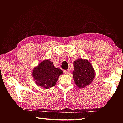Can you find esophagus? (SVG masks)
<instances>
[{"label": "esophagus", "instance_id": "esophagus-1", "mask_svg": "<svg viewBox=\"0 0 123 123\" xmlns=\"http://www.w3.org/2000/svg\"><path fill=\"white\" fill-rule=\"evenodd\" d=\"M64 73L65 74H69V71H68V70H64Z\"/></svg>", "mask_w": 123, "mask_h": 123}]
</instances>
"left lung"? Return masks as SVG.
Instances as JSON below:
<instances>
[{"label": "left lung", "instance_id": "obj_1", "mask_svg": "<svg viewBox=\"0 0 123 123\" xmlns=\"http://www.w3.org/2000/svg\"><path fill=\"white\" fill-rule=\"evenodd\" d=\"M73 80L79 88H83L93 82L95 72L88 60L81 58L77 59L73 63Z\"/></svg>", "mask_w": 123, "mask_h": 123}]
</instances>
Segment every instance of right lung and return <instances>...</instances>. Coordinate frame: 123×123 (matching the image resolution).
Returning a JSON list of instances; mask_svg holds the SVG:
<instances>
[{"mask_svg": "<svg viewBox=\"0 0 123 123\" xmlns=\"http://www.w3.org/2000/svg\"><path fill=\"white\" fill-rule=\"evenodd\" d=\"M62 70L54 66L50 59L44 60L35 67L32 72L35 82L42 88L49 89L56 85Z\"/></svg>", "mask_w": 123, "mask_h": 123, "instance_id": "add662e5", "label": "right lung"}]
</instances>
